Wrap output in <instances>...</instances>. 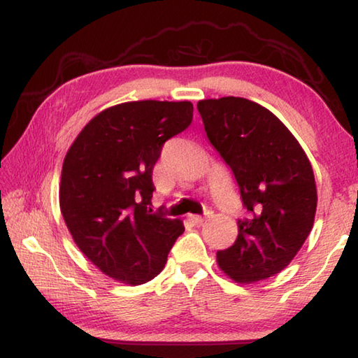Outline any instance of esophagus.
<instances>
[{
    "mask_svg": "<svg viewBox=\"0 0 358 358\" xmlns=\"http://www.w3.org/2000/svg\"><path fill=\"white\" fill-rule=\"evenodd\" d=\"M210 214H213V213H210V210H206V214H204V217H203V215H190V220H192L195 225H201L203 222L206 220V217H209Z\"/></svg>",
    "mask_w": 358,
    "mask_h": 358,
    "instance_id": "34e87169",
    "label": "esophagus"
}]
</instances>
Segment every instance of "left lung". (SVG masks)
<instances>
[{
    "instance_id": "obj_1",
    "label": "left lung",
    "mask_w": 358,
    "mask_h": 358,
    "mask_svg": "<svg viewBox=\"0 0 358 358\" xmlns=\"http://www.w3.org/2000/svg\"><path fill=\"white\" fill-rule=\"evenodd\" d=\"M209 143L231 168L248 217L217 265L239 284L271 278L294 260L314 225L317 190L306 154L276 115L250 99L198 101Z\"/></svg>"
}]
</instances>
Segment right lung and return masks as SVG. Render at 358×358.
<instances>
[{"mask_svg":"<svg viewBox=\"0 0 358 358\" xmlns=\"http://www.w3.org/2000/svg\"><path fill=\"white\" fill-rule=\"evenodd\" d=\"M190 101L122 103L93 117L63 162L60 209L99 271L139 285L165 268L184 224L152 214V169L169 138L192 124Z\"/></svg>","mask_w":358,"mask_h":358,"instance_id":"obj_1","label":"right lung"}]
</instances>
